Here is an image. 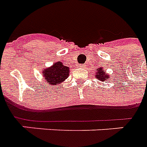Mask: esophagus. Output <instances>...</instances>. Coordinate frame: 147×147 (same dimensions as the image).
Segmentation results:
<instances>
[{
	"label": "esophagus",
	"mask_w": 147,
	"mask_h": 147,
	"mask_svg": "<svg viewBox=\"0 0 147 147\" xmlns=\"http://www.w3.org/2000/svg\"><path fill=\"white\" fill-rule=\"evenodd\" d=\"M79 67H80V68H85V65H79Z\"/></svg>",
	"instance_id": "34e87169"
}]
</instances>
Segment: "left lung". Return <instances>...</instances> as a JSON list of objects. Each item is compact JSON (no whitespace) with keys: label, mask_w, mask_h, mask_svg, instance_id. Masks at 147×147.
Wrapping results in <instances>:
<instances>
[{"label":"left lung","mask_w":147,"mask_h":147,"mask_svg":"<svg viewBox=\"0 0 147 147\" xmlns=\"http://www.w3.org/2000/svg\"><path fill=\"white\" fill-rule=\"evenodd\" d=\"M94 76L102 82H104L105 80H107V79H109V76L108 75V74H106L102 68L96 69Z\"/></svg>","instance_id":"8db88e82"}]
</instances>
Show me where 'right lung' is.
I'll use <instances>...</instances> for the list:
<instances>
[{
    "instance_id": "obj_1",
    "label": "right lung",
    "mask_w": 147,
    "mask_h": 147,
    "mask_svg": "<svg viewBox=\"0 0 147 147\" xmlns=\"http://www.w3.org/2000/svg\"><path fill=\"white\" fill-rule=\"evenodd\" d=\"M69 69L67 66L63 65L62 62H58L53 64L51 67L43 69L42 75L50 85H56L68 78L69 74Z\"/></svg>"
}]
</instances>
